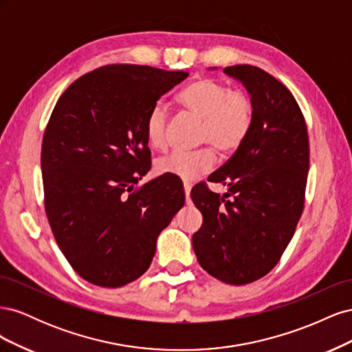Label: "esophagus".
Here are the masks:
<instances>
[{"label": "esophagus", "mask_w": 352, "mask_h": 352, "mask_svg": "<svg viewBox=\"0 0 352 352\" xmlns=\"http://www.w3.org/2000/svg\"><path fill=\"white\" fill-rule=\"evenodd\" d=\"M184 190H185V195L189 197V192H190V184L189 182H184Z\"/></svg>", "instance_id": "esophagus-1"}]
</instances>
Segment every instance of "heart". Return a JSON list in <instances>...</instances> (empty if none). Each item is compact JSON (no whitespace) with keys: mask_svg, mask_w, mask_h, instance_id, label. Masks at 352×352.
<instances>
[{"mask_svg":"<svg viewBox=\"0 0 352 352\" xmlns=\"http://www.w3.org/2000/svg\"><path fill=\"white\" fill-rule=\"evenodd\" d=\"M177 102L201 119L198 142L210 144L220 154H230L247 140L251 131L255 104L251 95L232 89L217 78H201L189 83L177 95ZM146 142L153 150L167 146V110L162 104L153 105L145 120ZM214 153L202 146L194 151H173L157 162L158 173L194 180L214 166Z\"/></svg>","mask_w":352,"mask_h":352,"instance_id":"b5f03b06","label":"heart"}]
</instances>
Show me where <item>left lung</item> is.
I'll return each mask as SVG.
<instances>
[{"instance_id": "1", "label": "left lung", "mask_w": 352, "mask_h": 352, "mask_svg": "<svg viewBox=\"0 0 352 352\" xmlns=\"http://www.w3.org/2000/svg\"><path fill=\"white\" fill-rule=\"evenodd\" d=\"M255 104L247 140L208 176L226 185L225 195L206 182L190 190L202 225L192 236L197 258L216 279L247 285L279 263L302 214L310 166L304 114L291 91L260 67L229 66Z\"/></svg>"}]
</instances>
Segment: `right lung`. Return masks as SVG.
Returning a JSON list of instances; mask_svg holds the SVG:
<instances>
[{
    "instance_id": "add662e5",
    "label": "right lung",
    "mask_w": 352,
    "mask_h": 352,
    "mask_svg": "<svg viewBox=\"0 0 352 352\" xmlns=\"http://www.w3.org/2000/svg\"><path fill=\"white\" fill-rule=\"evenodd\" d=\"M182 70L109 65L61 94L41 150L44 204L61 252L80 278L120 287L142 276L157 238L185 204L173 176L142 186L151 168L146 116Z\"/></svg>"
}]
</instances>
